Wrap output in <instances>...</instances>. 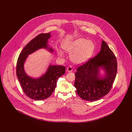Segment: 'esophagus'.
Segmentation results:
<instances>
[{"mask_svg":"<svg viewBox=\"0 0 132 132\" xmlns=\"http://www.w3.org/2000/svg\"><path fill=\"white\" fill-rule=\"evenodd\" d=\"M66 69H67V72H72V70H73V69H72V67L71 66H69V67H67Z\"/></svg>","mask_w":132,"mask_h":132,"instance_id":"1","label":"esophagus"}]
</instances>
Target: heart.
<instances>
[{
    "label": "heart",
    "instance_id": "b5f03b06",
    "mask_svg": "<svg viewBox=\"0 0 132 132\" xmlns=\"http://www.w3.org/2000/svg\"><path fill=\"white\" fill-rule=\"evenodd\" d=\"M62 47L66 52L71 53V60L76 64H82L87 61L94 54L95 50L94 44L84 38L65 42ZM58 54L61 56L63 55V52L61 50H58Z\"/></svg>",
    "mask_w": 132,
    "mask_h": 132
}]
</instances>
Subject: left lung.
<instances>
[{
  "label": "left lung",
  "mask_w": 132,
  "mask_h": 132,
  "mask_svg": "<svg viewBox=\"0 0 132 132\" xmlns=\"http://www.w3.org/2000/svg\"><path fill=\"white\" fill-rule=\"evenodd\" d=\"M100 68L105 71L104 78L99 75ZM76 70L74 86L77 94L86 101H98L106 95L112 88L117 71L116 58L103 40L101 51L97 55L79 66Z\"/></svg>",
  "instance_id": "left-lung-1"
}]
</instances>
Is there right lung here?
<instances>
[{
    "instance_id": "1",
    "label": "right lung",
    "mask_w": 132,
    "mask_h": 132,
    "mask_svg": "<svg viewBox=\"0 0 132 132\" xmlns=\"http://www.w3.org/2000/svg\"><path fill=\"white\" fill-rule=\"evenodd\" d=\"M50 36V32L43 33L34 38L22 50L17 60L16 74L22 88L27 96L36 101L49 97L56 88L57 80L65 72V66L50 65L44 75L34 79L27 75L24 71V64L28 55L42 48L53 52V49L47 44Z\"/></svg>"
}]
</instances>
